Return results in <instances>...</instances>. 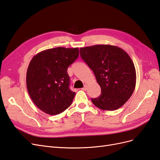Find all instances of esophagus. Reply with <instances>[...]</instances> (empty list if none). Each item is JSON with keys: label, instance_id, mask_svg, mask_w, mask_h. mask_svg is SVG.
Instances as JSON below:
<instances>
[{"label": "esophagus", "instance_id": "obj_1", "mask_svg": "<svg viewBox=\"0 0 160 160\" xmlns=\"http://www.w3.org/2000/svg\"><path fill=\"white\" fill-rule=\"evenodd\" d=\"M81 89L83 90V91H87V89H88V86H87V85H85V86H84V88H82Z\"/></svg>", "mask_w": 160, "mask_h": 160}]
</instances>
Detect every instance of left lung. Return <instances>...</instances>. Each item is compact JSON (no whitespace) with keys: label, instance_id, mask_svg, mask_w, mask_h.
<instances>
[{"label":"left lung","instance_id":"1","mask_svg":"<svg viewBox=\"0 0 160 160\" xmlns=\"http://www.w3.org/2000/svg\"><path fill=\"white\" fill-rule=\"evenodd\" d=\"M80 55L101 89L98 98L91 99L96 107L114 111L126 103L136 84L135 68L128 53L116 46L96 45L80 48Z\"/></svg>","mask_w":160,"mask_h":160}]
</instances>
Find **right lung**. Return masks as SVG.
Returning a JSON list of instances; mask_svg holds the SVG:
<instances>
[{"mask_svg": "<svg viewBox=\"0 0 160 160\" xmlns=\"http://www.w3.org/2000/svg\"><path fill=\"white\" fill-rule=\"evenodd\" d=\"M78 48L56 47L32 57L27 71V88L38 108L59 114L71 105L75 92L69 89L67 69L79 57Z\"/></svg>", "mask_w": 160, "mask_h": 160, "instance_id": "1", "label": "right lung"}]
</instances>
